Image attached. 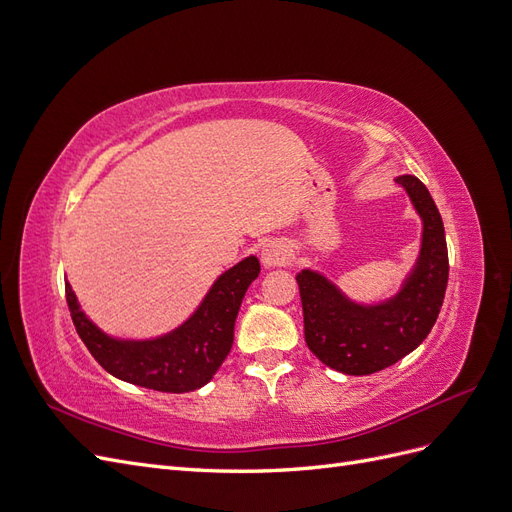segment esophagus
<instances>
[{
	"mask_svg": "<svg viewBox=\"0 0 512 512\" xmlns=\"http://www.w3.org/2000/svg\"><path fill=\"white\" fill-rule=\"evenodd\" d=\"M288 258H290V250H288V245H284L282 241H271L262 247V252H260L262 265H265L267 269L286 265Z\"/></svg>",
	"mask_w": 512,
	"mask_h": 512,
	"instance_id": "34e87169",
	"label": "esophagus"
}]
</instances>
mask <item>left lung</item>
Here are the masks:
<instances>
[{
    "label": "left lung",
    "mask_w": 512,
    "mask_h": 512,
    "mask_svg": "<svg viewBox=\"0 0 512 512\" xmlns=\"http://www.w3.org/2000/svg\"><path fill=\"white\" fill-rule=\"evenodd\" d=\"M395 181L421 215L423 243L414 271L393 299L359 305L320 273L305 269L297 275L307 348L348 376L376 374L421 346L444 301L448 250L440 211L416 177L401 175Z\"/></svg>",
    "instance_id": "obj_1"
}]
</instances>
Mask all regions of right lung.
Segmentation results:
<instances>
[{
	"label": "right lung",
	"instance_id": "right-lung-1",
	"mask_svg": "<svg viewBox=\"0 0 512 512\" xmlns=\"http://www.w3.org/2000/svg\"><path fill=\"white\" fill-rule=\"evenodd\" d=\"M260 273L256 256L241 260L211 286L205 301L179 329L147 342L104 335L76 303L66 282V301L76 333L91 356L119 380L162 393H188L207 384L232 348L235 320L245 290Z\"/></svg>",
	"mask_w": 512,
	"mask_h": 512
}]
</instances>
